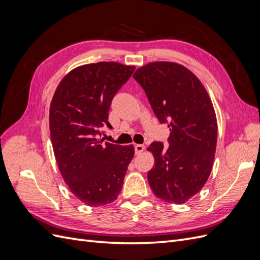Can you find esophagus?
Listing matches in <instances>:
<instances>
[{"mask_svg":"<svg viewBox=\"0 0 260 260\" xmlns=\"http://www.w3.org/2000/svg\"><path fill=\"white\" fill-rule=\"evenodd\" d=\"M144 149H145V146L142 145V144H137V145L135 146V151H136V154H137V155H140L141 153L144 152Z\"/></svg>","mask_w":260,"mask_h":260,"instance_id":"34e87169","label":"esophagus"}]
</instances>
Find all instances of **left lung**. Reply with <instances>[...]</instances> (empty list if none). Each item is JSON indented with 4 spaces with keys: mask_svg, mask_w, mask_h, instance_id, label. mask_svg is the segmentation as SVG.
<instances>
[{
    "mask_svg": "<svg viewBox=\"0 0 260 260\" xmlns=\"http://www.w3.org/2000/svg\"><path fill=\"white\" fill-rule=\"evenodd\" d=\"M133 78L170 130L169 145L153 142L147 147L155 160L148 183L158 199L183 204L205 185L215 159L217 118L211 100L199 78L177 62H148Z\"/></svg>",
    "mask_w": 260,
    "mask_h": 260,
    "instance_id": "obj_1",
    "label": "left lung"
}]
</instances>
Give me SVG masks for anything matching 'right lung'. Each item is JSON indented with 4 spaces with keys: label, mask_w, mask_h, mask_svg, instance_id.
<instances>
[{
    "label": "right lung",
    "mask_w": 260,
    "mask_h": 260,
    "mask_svg": "<svg viewBox=\"0 0 260 260\" xmlns=\"http://www.w3.org/2000/svg\"><path fill=\"white\" fill-rule=\"evenodd\" d=\"M135 69L116 61L76 67L53 95L49 124L55 159L70 192L88 206L106 205L118 198L135 156L133 145L100 139L101 128L111 125L113 98Z\"/></svg>",
    "instance_id": "obj_1"
}]
</instances>
